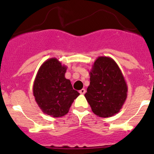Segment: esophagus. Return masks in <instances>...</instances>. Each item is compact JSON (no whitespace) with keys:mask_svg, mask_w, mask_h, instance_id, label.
I'll return each mask as SVG.
<instances>
[{"mask_svg":"<svg viewBox=\"0 0 154 154\" xmlns=\"http://www.w3.org/2000/svg\"><path fill=\"white\" fill-rule=\"evenodd\" d=\"M86 89H85V88H83V89L80 90V94H84L85 93H86Z\"/></svg>","mask_w":154,"mask_h":154,"instance_id":"obj_1","label":"esophagus"}]
</instances>
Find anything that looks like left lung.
<instances>
[{"mask_svg":"<svg viewBox=\"0 0 154 154\" xmlns=\"http://www.w3.org/2000/svg\"><path fill=\"white\" fill-rule=\"evenodd\" d=\"M89 74L85 97L93 112L101 118L117 114L127 96V83L117 63L110 57H98Z\"/></svg>","mask_w":154,"mask_h":154,"instance_id":"obj_1","label":"left lung"}]
</instances>
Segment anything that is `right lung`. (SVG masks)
Instances as JSON below:
<instances>
[{"instance_id":"right-lung-1","label":"right lung","mask_w":154,"mask_h":154,"mask_svg":"<svg viewBox=\"0 0 154 154\" xmlns=\"http://www.w3.org/2000/svg\"><path fill=\"white\" fill-rule=\"evenodd\" d=\"M67 67L57 58L48 59L40 66L32 87L35 102L42 111L52 117H62L69 111L80 93L65 77Z\"/></svg>"}]
</instances>
